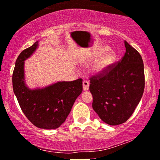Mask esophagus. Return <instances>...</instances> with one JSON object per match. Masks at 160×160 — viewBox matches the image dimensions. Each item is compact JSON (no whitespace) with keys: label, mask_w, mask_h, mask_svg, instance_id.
<instances>
[{"label":"esophagus","mask_w":160,"mask_h":160,"mask_svg":"<svg viewBox=\"0 0 160 160\" xmlns=\"http://www.w3.org/2000/svg\"><path fill=\"white\" fill-rule=\"evenodd\" d=\"M82 88H83L84 91H88L89 88V82L87 81V80H84L82 82Z\"/></svg>","instance_id":"esophagus-1"}]
</instances>
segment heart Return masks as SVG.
I'll return each mask as SVG.
<instances>
[{
  "mask_svg": "<svg viewBox=\"0 0 160 160\" xmlns=\"http://www.w3.org/2000/svg\"><path fill=\"white\" fill-rule=\"evenodd\" d=\"M107 50V48H105L102 51V52H104L105 51ZM101 55V52L98 53V54L95 55L92 58V60L94 61L96 59L98 58V57ZM116 53L112 51H109L106 54H105L102 58H100L99 61L96 63V64L93 67V69L97 72H103L108 69V68L116 60Z\"/></svg>",
  "mask_w": 160,
  "mask_h": 160,
  "instance_id": "1",
  "label": "heart"
}]
</instances>
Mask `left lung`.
I'll use <instances>...</instances> for the list:
<instances>
[{
	"instance_id": "obj_1",
	"label": "left lung",
	"mask_w": 160,
	"mask_h": 160,
	"mask_svg": "<svg viewBox=\"0 0 160 160\" xmlns=\"http://www.w3.org/2000/svg\"><path fill=\"white\" fill-rule=\"evenodd\" d=\"M124 45L126 52L120 61L89 78L93 109L104 122L112 126L128 120L145 88L141 55L126 41Z\"/></svg>"
}]
</instances>
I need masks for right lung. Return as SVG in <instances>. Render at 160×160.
<instances>
[{
  "mask_svg": "<svg viewBox=\"0 0 160 160\" xmlns=\"http://www.w3.org/2000/svg\"><path fill=\"white\" fill-rule=\"evenodd\" d=\"M38 47V42L25 49L16 60L12 85L21 110L34 126L53 129L61 126L69 116L72 106L82 91V79L58 82L42 89L31 90L25 84L24 61Z\"/></svg>",
  "mask_w": 160,
  "mask_h": 160,
  "instance_id": "obj_1",
  "label": "right lung"
}]
</instances>
